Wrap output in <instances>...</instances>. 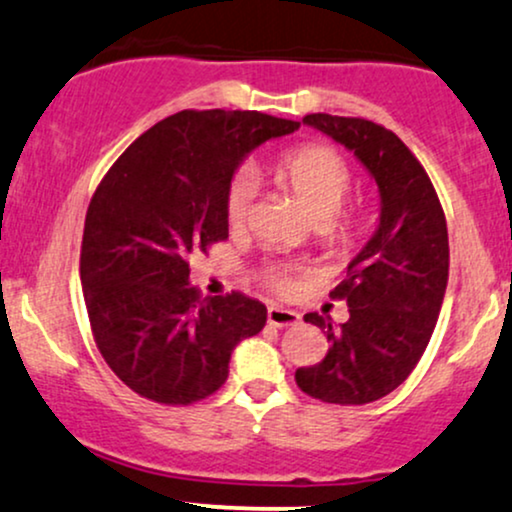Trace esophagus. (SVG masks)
<instances>
[{
	"label": "esophagus",
	"mask_w": 512,
	"mask_h": 512,
	"mask_svg": "<svg viewBox=\"0 0 512 512\" xmlns=\"http://www.w3.org/2000/svg\"><path fill=\"white\" fill-rule=\"evenodd\" d=\"M267 322L272 324V326H279V329H283V326L300 324V315L295 310H288V307L272 305L267 310Z\"/></svg>",
	"instance_id": "1"
}]
</instances>
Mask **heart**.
<instances>
[{
	"mask_svg": "<svg viewBox=\"0 0 512 512\" xmlns=\"http://www.w3.org/2000/svg\"><path fill=\"white\" fill-rule=\"evenodd\" d=\"M276 174L293 190V195L298 197L300 205L305 207V212L310 214L326 240L341 243L360 229L362 214L357 209L341 207L350 183H353V171L334 147L300 145L295 150H288L276 162ZM255 193V176L248 171L233 176L229 190H226V219L231 226H240L248 219ZM269 281L279 291L288 288V279L279 272L269 274Z\"/></svg>",
	"mask_w": 512,
	"mask_h": 512,
	"instance_id": "heart-1",
	"label": "heart"
}]
</instances>
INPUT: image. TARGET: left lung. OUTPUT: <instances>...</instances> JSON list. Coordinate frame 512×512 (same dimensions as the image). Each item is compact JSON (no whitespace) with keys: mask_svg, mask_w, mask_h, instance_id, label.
Segmentation results:
<instances>
[{"mask_svg":"<svg viewBox=\"0 0 512 512\" xmlns=\"http://www.w3.org/2000/svg\"><path fill=\"white\" fill-rule=\"evenodd\" d=\"M303 123L353 152L377 181L381 209L377 231L331 291L348 303V322L305 315L331 346L295 381L324 403L365 405L410 377L434 334L448 283L446 217L427 171L389 128L331 114H307Z\"/></svg>","mask_w":512,"mask_h":512,"instance_id":"obj_1","label":"left lung"}]
</instances>
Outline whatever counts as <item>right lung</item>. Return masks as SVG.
<instances>
[{
	"instance_id": "add662e5",
	"label": "right lung",
	"mask_w": 512,
	"mask_h": 512,
	"mask_svg": "<svg viewBox=\"0 0 512 512\" xmlns=\"http://www.w3.org/2000/svg\"><path fill=\"white\" fill-rule=\"evenodd\" d=\"M298 128L260 112H178L128 145L97 186L80 245L85 307L104 362L138 396H212L233 348L262 331L260 300H200L188 260L229 238L226 190L240 162Z\"/></svg>"
}]
</instances>
